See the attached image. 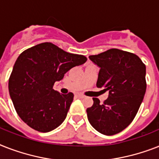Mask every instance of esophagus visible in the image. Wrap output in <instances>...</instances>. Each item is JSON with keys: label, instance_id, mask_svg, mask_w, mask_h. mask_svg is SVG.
Returning <instances> with one entry per match:
<instances>
[{"label": "esophagus", "instance_id": "34e87169", "mask_svg": "<svg viewBox=\"0 0 159 159\" xmlns=\"http://www.w3.org/2000/svg\"><path fill=\"white\" fill-rule=\"evenodd\" d=\"M77 97H78V98H80V99H82V98L85 97V95H81V94H78V95H77Z\"/></svg>", "mask_w": 159, "mask_h": 159}]
</instances>
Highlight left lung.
<instances>
[{
	"instance_id": "left-lung-1",
	"label": "left lung",
	"mask_w": 159,
	"mask_h": 159,
	"mask_svg": "<svg viewBox=\"0 0 159 159\" xmlns=\"http://www.w3.org/2000/svg\"><path fill=\"white\" fill-rule=\"evenodd\" d=\"M89 58L100 68L96 86L109 91V97L102 104L93 98L86 109L88 121L100 133L115 135L131 124L139 110L146 91V68L137 55L118 49Z\"/></svg>"
}]
</instances>
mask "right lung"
I'll list each match as a JSON object with an SVG mask.
<instances>
[{
    "instance_id": "obj_1",
    "label": "right lung",
    "mask_w": 159,
    "mask_h": 159,
    "mask_svg": "<svg viewBox=\"0 0 159 159\" xmlns=\"http://www.w3.org/2000/svg\"><path fill=\"white\" fill-rule=\"evenodd\" d=\"M86 60V56L66 52L51 42L22 52L9 79V92L19 117L40 132H48L61 125L74 95L72 92L60 94L53 86L68 70Z\"/></svg>"
}]
</instances>
